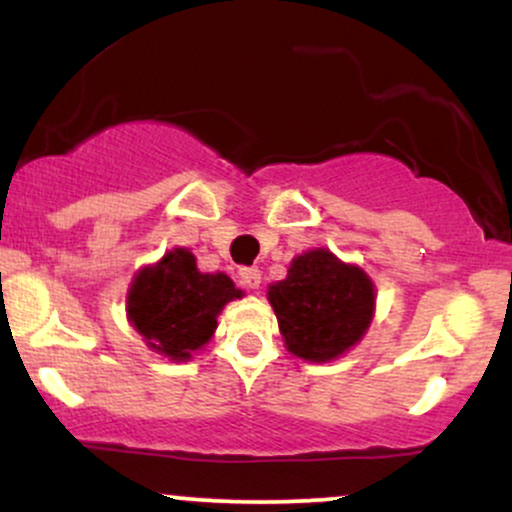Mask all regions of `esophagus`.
<instances>
[{
    "label": "esophagus",
    "mask_w": 512,
    "mask_h": 512,
    "mask_svg": "<svg viewBox=\"0 0 512 512\" xmlns=\"http://www.w3.org/2000/svg\"><path fill=\"white\" fill-rule=\"evenodd\" d=\"M238 276H240V281L248 286V289H260L262 274H260V269H257V267H240Z\"/></svg>",
    "instance_id": "1"
}]
</instances>
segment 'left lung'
Here are the masks:
<instances>
[{
  "label": "left lung",
  "instance_id": "left-lung-1",
  "mask_svg": "<svg viewBox=\"0 0 512 512\" xmlns=\"http://www.w3.org/2000/svg\"><path fill=\"white\" fill-rule=\"evenodd\" d=\"M269 303L291 354L322 363L363 337L375 293L363 269L339 262L330 250H313L291 262L286 279L269 289Z\"/></svg>",
  "mask_w": 512,
  "mask_h": 512
}]
</instances>
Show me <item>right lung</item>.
I'll use <instances>...</instances> for the list:
<instances>
[{"label": "right lung", "mask_w": 512, "mask_h": 512, "mask_svg": "<svg viewBox=\"0 0 512 512\" xmlns=\"http://www.w3.org/2000/svg\"><path fill=\"white\" fill-rule=\"evenodd\" d=\"M240 296L243 293L226 274H202L195 255L178 248L156 267L137 274L127 298V313L158 354L182 361L209 342L216 330V315Z\"/></svg>", "instance_id": "obj_1"}]
</instances>
